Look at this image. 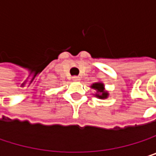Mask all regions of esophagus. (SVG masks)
Masks as SVG:
<instances>
[{
    "label": "esophagus",
    "mask_w": 156,
    "mask_h": 156,
    "mask_svg": "<svg viewBox=\"0 0 156 156\" xmlns=\"http://www.w3.org/2000/svg\"><path fill=\"white\" fill-rule=\"evenodd\" d=\"M73 79H74V80H79V77L75 76V77H73Z\"/></svg>",
    "instance_id": "34e87169"
}]
</instances>
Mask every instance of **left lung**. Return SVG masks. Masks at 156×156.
I'll use <instances>...</instances> for the list:
<instances>
[{"mask_svg": "<svg viewBox=\"0 0 156 156\" xmlns=\"http://www.w3.org/2000/svg\"><path fill=\"white\" fill-rule=\"evenodd\" d=\"M91 87L93 89H95L97 91V93L95 94V97L101 98V99H105L108 98V92L105 90V86L102 82H98V83H94Z\"/></svg>", "mask_w": 156, "mask_h": 156, "instance_id": "left-lung-1", "label": "left lung"}]
</instances>
